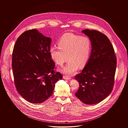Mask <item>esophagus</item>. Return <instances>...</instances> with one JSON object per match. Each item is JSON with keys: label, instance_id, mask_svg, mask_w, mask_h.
Instances as JSON below:
<instances>
[{"label": "esophagus", "instance_id": "obj_1", "mask_svg": "<svg viewBox=\"0 0 128 128\" xmlns=\"http://www.w3.org/2000/svg\"><path fill=\"white\" fill-rule=\"evenodd\" d=\"M63 79L65 80H70L71 79V78L70 77L67 76H63Z\"/></svg>", "mask_w": 128, "mask_h": 128}]
</instances>
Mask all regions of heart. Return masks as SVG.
Returning a JSON list of instances; mask_svg holds the SVG:
<instances>
[{
  "label": "heart",
  "instance_id": "1",
  "mask_svg": "<svg viewBox=\"0 0 128 128\" xmlns=\"http://www.w3.org/2000/svg\"><path fill=\"white\" fill-rule=\"evenodd\" d=\"M58 48L52 46L50 55L55 63L62 66L67 61V65L62 68L61 72L71 75L77 71L78 68L85 67L89 60L92 44L90 39L73 34H63L58 42Z\"/></svg>",
  "mask_w": 128,
  "mask_h": 128
}]
</instances>
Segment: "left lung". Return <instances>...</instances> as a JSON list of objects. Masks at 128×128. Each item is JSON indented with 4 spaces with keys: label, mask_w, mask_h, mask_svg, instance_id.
Instances as JSON below:
<instances>
[{
    "label": "left lung",
    "mask_w": 128,
    "mask_h": 128,
    "mask_svg": "<svg viewBox=\"0 0 128 128\" xmlns=\"http://www.w3.org/2000/svg\"><path fill=\"white\" fill-rule=\"evenodd\" d=\"M82 32L91 41V52L82 72L75 76L80 84L75 96L84 103L92 104L103 100L112 91L116 60L113 47L106 35L94 30Z\"/></svg>",
    "instance_id": "obj_1"
}]
</instances>
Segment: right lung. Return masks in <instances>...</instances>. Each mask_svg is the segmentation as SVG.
I'll return each mask as SVG.
<instances>
[{
  "label": "right lung",
  "instance_id": "1",
  "mask_svg": "<svg viewBox=\"0 0 128 128\" xmlns=\"http://www.w3.org/2000/svg\"><path fill=\"white\" fill-rule=\"evenodd\" d=\"M51 38L36 29L25 31L13 50L12 68L19 94L32 104L42 103L53 94L55 84L62 75L53 70L55 63L49 50Z\"/></svg>",
  "mask_w": 128,
  "mask_h": 128
}]
</instances>
